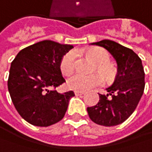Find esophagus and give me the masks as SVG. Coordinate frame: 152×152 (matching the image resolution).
Listing matches in <instances>:
<instances>
[{"instance_id": "esophagus-1", "label": "esophagus", "mask_w": 152, "mask_h": 152, "mask_svg": "<svg viewBox=\"0 0 152 152\" xmlns=\"http://www.w3.org/2000/svg\"><path fill=\"white\" fill-rule=\"evenodd\" d=\"M84 93H85L84 91H74L75 96H81V95H83Z\"/></svg>"}]
</instances>
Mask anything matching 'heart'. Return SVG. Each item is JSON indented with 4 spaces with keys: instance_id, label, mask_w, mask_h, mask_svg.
<instances>
[{
    "instance_id": "1",
    "label": "heart",
    "mask_w": 152,
    "mask_h": 152,
    "mask_svg": "<svg viewBox=\"0 0 152 152\" xmlns=\"http://www.w3.org/2000/svg\"><path fill=\"white\" fill-rule=\"evenodd\" d=\"M88 55L97 64H99V68L104 74H106L107 76H110L112 74L111 68L106 64V63L109 59V55L105 50L101 48H95L88 52ZM75 64H76V53L74 52L66 53L62 58L60 64L62 73L64 75H70L74 71ZM103 81H104L103 77L99 73H95L91 75L76 73L71 76L67 80V87L72 90L85 91L101 85Z\"/></svg>"
}]
</instances>
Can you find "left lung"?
<instances>
[{"mask_svg":"<svg viewBox=\"0 0 152 152\" xmlns=\"http://www.w3.org/2000/svg\"><path fill=\"white\" fill-rule=\"evenodd\" d=\"M105 48L115 60L117 73L107 95H99V103L87 111L98 124L114 126L124 123L135 110L144 90V71L142 60L132 51L112 40L91 43ZM108 96H111L109 99Z\"/></svg>","mask_w":152,"mask_h":152,"instance_id":"obj_1","label":"left lung"}]
</instances>
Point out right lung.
<instances>
[{
    "label": "right lung",
    "instance_id": "1",
    "mask_svg": "<svg viewBox=\"0 0 152 152\" xmlns=\"http://www.w3.org/2000/svg\"><path fill=\"white\" fill-rule=\"evenodd\" d=\"M73 46L44 40L20 51L10 69L8 89L12 103L28 123L46 127L61 121L74 96L50 88L65 82L60 64Z\"/></svg>",
    "mask_w": 152,
    "mask_h": 152
}]
</instances>
